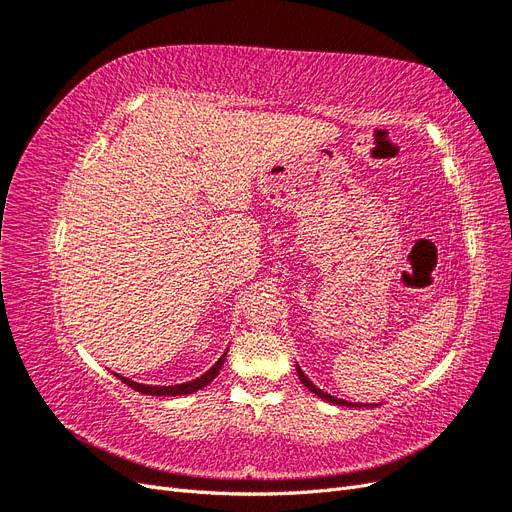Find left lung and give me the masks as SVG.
<instances>
[{
    "label": "left lung",
    "instance_id": "1",
    "mask_svg": "<svg viewBox=\"0 0 512 512\" xmlns=\"http://www.w3.org/2000/svg\"><path fill=\"white\" fill-rule=\"evenodd\" d=\"M297 374H299V380L303 382V386H307L309 391L312 393H316L320 399H324V401H329V404H337V406H348V408H361L363 404H350V401H344V399H337V397H333V395H329V393H324L322 389H318V386L309 380L303 371H301V367L297 365Z\"/></svg>",
    "mask_w": 512,
    "mask_h": 512
}]
</instances>
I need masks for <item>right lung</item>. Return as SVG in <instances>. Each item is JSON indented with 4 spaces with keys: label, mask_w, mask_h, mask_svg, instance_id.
I'll return each mask as SVG.
<instances>
[{
    "label": "right lung",
    "mask_w": 512,
    "mask_h": 512,
    "mask_svg": "<svg viewBox=\"0 0 512 512\" xmlns=\"http://www.w3.org/2000/svg\"><path fill=\"white\" fill-rule=\"evenodd\" d=\"M224 361H226V354L220 356V361L215 363V365L207 371V374H203V376L196 378V380L185 382V384H173V386H149V384H138V382H134V380H130V378H123V376H117V378H119L123 384H128L130 389H134V391H138V393H143V395H158V397L190 395V393H194V391H198V389H203V386H207L215 376H218L222 365H224Z\"/></svg>",
    "instance_id": "right-lung-1"
}]
</instances>
